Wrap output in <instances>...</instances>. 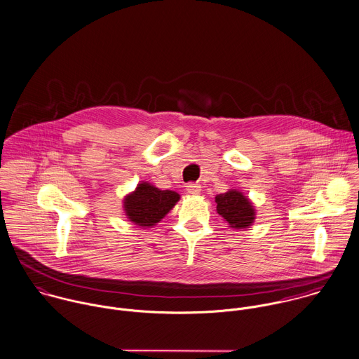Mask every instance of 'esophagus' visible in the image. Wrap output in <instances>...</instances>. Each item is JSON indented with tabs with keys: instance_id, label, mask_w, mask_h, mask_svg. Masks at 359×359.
<instances>
[{
	"instance_id": "34e87169",
	"label": "esophagus",
	"mask_w": 359,
	"mask_h": 359,
	"mask_svg": "<svg viewBox=\"0 0 359 359\" xmlns=\"http://www.w3.org/2000/svg\"><path fill=\"white\" fill-rule=\"evenodd\" d=\"M186 190H187V193H189V194H191V196H197V194H200V193H201V186H200V184H197V183H189V184L186 186Z\"/></svg>"
}]
</instances>
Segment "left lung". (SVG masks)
<instances>
[{
	"label": "left lung",
	"mask_w": 359,
	"mask_h": 359,
	"mask_svg": "<svg viewBox=\"0 0 359 359\" xmlns=\"http://www.w3.org/2000/svg\"><path fill=\"white\" fill-rule=\"evenodd\" d=\"M215 203L217 214L230 224V227L245 229L255 219L254 207L250 200L237 190L216 196Z\"/></svg>",
	"instance_id": "1"
}]
</instances>
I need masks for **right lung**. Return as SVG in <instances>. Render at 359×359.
Here are the masks:
<instances>
[{
	"label": "right lung",
	"mask_w": 359,
	"mask_h": 359,
	"mask_svg": "<svg viewBox=\"0 0 359 359\" xmlns=\"http://www.w3.org/2000/svg\"><path fill=\"white\" fill-rule=\"evenodd\" d=\"M179 198L180 196L175 191L159 190L144 182L125 198V211L136 224L154 226L175 207Z\"/></svg>",
	"instance_id": "1"
}]
</instances>
